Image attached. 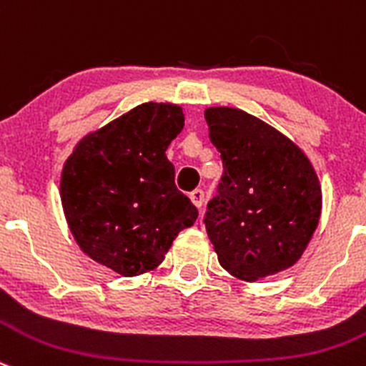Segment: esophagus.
I'll list each match as a JSON object with an SVG mask.
<instances>
[{
  "label": "esophagus",
  "mask_w": 366,
  "mask_h": 366,
  "mask_svg": "<svg viewBox=\"0 0 366 366\" xmlns=\"http://www.w3.org/2000/svg\"><path fill=\"white\" fill-rule=\"evenodd\" d=\"M189 199H191V202H193L194 207H202V204H204V191L202 189L191 191Z\"/></svg>",
  "instance_id": "34e87169"
}]
</instances>
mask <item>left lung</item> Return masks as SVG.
Masks as SVG:
<instances>
[{
    "mask_svg": "<svg viewBox=\"0 0 366 366\" xmlns=\"http://www.w3.org/2000/svg\"><path fill=\"white\" fill-rule=\"evenodd\" d=\"M224 162L206 231L222 267L242 282L291 269L322 217V184L307 153L278 129L229 106L204 112Z\"/></svg>",
    "mask_w": 366,
    "mask_h": 366,
    "instance_id": "obj_1",
    "label": "left lung"
}]
</instances>
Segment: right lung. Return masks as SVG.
Returning <instances> with one entry per match:
<instances>
[{"instance_id": "add662e5", "label": "right lung", "mask_w": 366, "mask_h": 366, "mask_svg": "<svg viewBox=\"0 0 366 366\" xmlns=\"http://www.w3.org/2000/svg\"><path fill=\"white\" fill-rule=\"evenodd\" d=\"M182 128L180 106L144 102L74 146L61 172V206L92 260L121 276L144 274L194 224L199 211L175 187L166 157Z\"/></svg>"}]
</instances>
